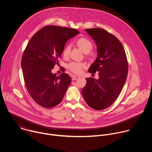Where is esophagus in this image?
<instances>
[{"instance_id":"34e87169","label":"esophagus","mask_w":152,"mask_h":152,"mask_svg":"<svg viewBox=\"0 0 152 152\" xmlns=\"http://www.w3.org/2000/svg\"><path fill=\"white\" fill-rule=\"evenodd\" d=\"M79 78H80V77H79V76L73 75V76H72V80H77V79H79Z\"/></svg>"}]
</instances>
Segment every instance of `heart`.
Instances as JSON below:
<instances>
[{"instance_id": "1", "label": "heart", "mask_w": 152, "mask_h": 152, "mask_svg": "<svg viewBox=\"0 0 152 152\" xmlns=\"http://www.w3.org/2000/svg\"><path fill=\"white\" fill-rule=\"evenodd\" d=\"M76 43L77 46L80 48V49L85 54L89 53L92 50L93 47L92 43H91V42L89 40L84 37L79 39L77 40ZM70 49H71V46L69 45H67L64 48L63 52V54L64 57H67L69 56ZM85 67V64L83 63L72 62L68 65L69 69L75 74H80L82 72V69Z\"/></svg>"}]
</instances>
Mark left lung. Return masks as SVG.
<instances>
[{"label": "left lung", "instance_id": "1", "mask_svg": "<svg viewBox=\"0 0 152 152\" xmlns=\"http://www.w3.org/2000/svg\"><path fill=\"white\" fill-rule=\"evenodd\" d=\"M96 45L97 57L88 69L99 71L98 79L86 78L82 95L86 104L100 110L111 106L121 94L128 75V61L123 45L119 39L106 30L85 29Z\"/></svg>", "mask_w": 152, "mask_h": 152}]
</instances>
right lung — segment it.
Instances as JSON below:
<instances>
[{
    "label": "right lung",
    "mask_w": 152,
    "mask_h": 152,
    "mask_svg": "<svg viewBox=\"0 0 152 152\" xmlns=\"http://www.w3.org/2000/svg\"><path fill=\"white\" fill-rule=\"evenodd\" d=\"M79 33L74 28L46 26L28 42L21 65L27 89L39 105L51 108L62 101L72 79L66 73H53L52 69L58 63L67 41Z\"/></svg>",
    "instance_id": "right-lung-1"
}]
</instances>
